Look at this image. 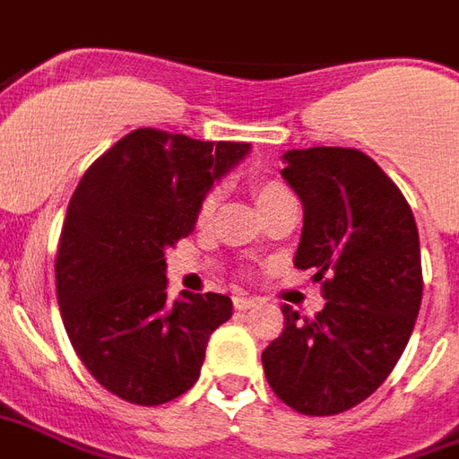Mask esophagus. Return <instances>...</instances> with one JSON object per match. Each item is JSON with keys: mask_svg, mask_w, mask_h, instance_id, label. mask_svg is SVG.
Here are the masks:
<instances>
[{"mask_svg": "<svg viewBox=\"0 0 459 459\" xmlns=\"http://www.w3.org/2000/svg\"><path fill=\"white\" fill-rule=\"evenodd\" d=\"M232 303L237 310H249L252 306H256V300L249 299V296H244V293H234Z\"/></svg>", "mask_w": 459, "mask_h": 459, "instance_id": "esophagus-1", "label": "esophagus"}]
</instances>
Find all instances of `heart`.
<instances>
[{"mask_svg":"<svg viewBox=\"0 0 459 459\" xmlns=\"http://www.w3.org/2000/svg\"><path fill=\"white\" fill-rule=\"evenodd\" d=\"M286 197H293L290 195V190L286 186H281L276 180H269V183H262V186H256V203L262 210H269L271 205H276L281 200H286ZM215 203H217V195L215 193H207L203 197V203L197 207V220L200 222H205L210 220V215L215 212Z\"/></svg>","mask_w":459,"mask_h":459,"instance_id":"b5f03b06","label":"heart"}]
</instances>
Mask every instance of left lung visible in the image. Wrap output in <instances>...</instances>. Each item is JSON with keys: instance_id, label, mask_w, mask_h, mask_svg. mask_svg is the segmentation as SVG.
Segmentation results:
<instances>
[{"instance_id": "obj_1", "label": "left lung", "mask_w": 459, "mask_h": 459, "mask_svg": "<svg viewBox=\"0 0 459 459\" xmlns=\"http://www.w3.org/2000/svg\"><path fill=\"white\" fill-rule=\"evenodd\" d=\"M283 180L303 203L293 264L316 271L325 307L286 327L262 352L269 386L303 416L350 411L386 381L423 299L418 227L406 197L357 149L283 153Z\"/></svg>"}]
</instances>
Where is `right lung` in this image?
Returning <instances> with one entry per match:
<instances>
[{"label": "right lung", "mask_w": 459, "mask_h": 459, "mask_svg": "<svg viewBox=\"0 0 459 459\" xmlns=\"http://www.w3.org/2000/svg\"><path fill=\"white\" fill-rule=\"evenodd\" d=\"M247 153L249 143L134 129L70 197L56 256L60 317L80 362L119 399H178L232 317L222 293L170 300L163 252L193 232L203 197Z\"/></svg>", "instance_id": "1"}]
</instances>
